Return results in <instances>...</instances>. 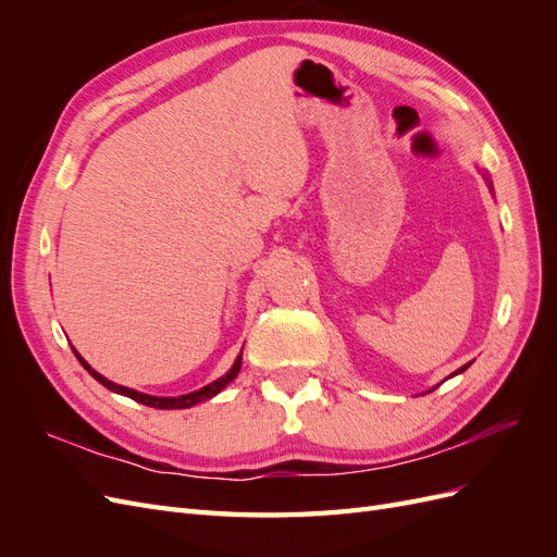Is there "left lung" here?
Listing matches in <instances>:
<instances>
[{"mask_svg": "<svg viewBox=\"0 0 557 557\" xmlns=\"http://www.w3.org/2000/svg\"><path fill=\"white\" fill-rule=\"evenodd\" d=\"M483 176H485V174H483ZM485 181H487V185H491V178H487V176H485ZM491 188H493V185H491ZM469 364H471V362H467V364H462V367H460V369H458V372H453V374H450V376H458V374H462V372H465V369H467V367H469ZM450 376H448V379H450Z\"/></svg>", "mask_w": 557, "mask_h": 557, "instance_id": "1", "label": "left lung"}]
</instances>
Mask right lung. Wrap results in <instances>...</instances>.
<instances>
[{
  "mask_svg": "<svg viewBox=\"0 0 557 557\" xmlns=\"http://www.w3.org/2000/svg\"><path fill=\"white\" fill-rule=\"evenodd\" d=\"M72 350H74V356L78 358V362L88 369V374H90L95 381L102 383L104 387H109L111 393H115V395H123V397H129V399H134V401L146 404V407H153V409H190V407H195V404H199V401H207V399L215 397L218 393L223 391L225 385H230L234 379H237L239 369H242V352H239L237 360H234V364L230 367V372H227V374H223L221 379H215L213 383H209V385H205V387H199V391H193V393H188V395H178V397H158V395H146V393H139V391H132V387L117 385V383H113V381L104 379L102 374L95 372V369H92L86 360L81 358V352H78L74 346H72ZM242 350H244V348H242Z\"/></svg>",
  "mask_w": 557,
  "mask_h": 557,
  "instance_id": "right-lung-1",
  "label": "right lung"
}]
</instances>
